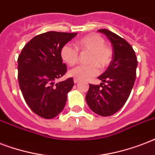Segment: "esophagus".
Listing matches in <instances>:
<instances>
[{
  "instance_id": "34e87169",
  "label": "esophagus",
  "mask_w": 155,
  "mask_h": 155,
  "mask_svg": "<svg viewBox=\"0 0 155 155\" xmlns=\"http://www.w3.org/2000/svg\"><path fill=\"white\" fill-rule=\"evenodd\" d=\"M74 83H75V84L79 83V80H77V79H74Z\"/></svg>"
}]
</instances>
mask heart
Returning <instances> with one entry per match:
<instances>
[{"label":"heart","instance_id":"b5f03b06","mask_svg":"<svg viewBox=\"0 0 155 155\" xmlns=\"http://www.w3.org/2000/svg\"><path fill=\"white\" fill-rule=\"evenodd\" d=\"M76 48L81 51L89 52L87 62L89 64L79 66L71 69L68 75L77 80H87L99 73L100 68L108 67L113 58V52L105 45V41L98 34H90L75 43ZM61 58L69 66H74L79 60L78 51L70 44L64 45L61 49Z\"/></svg>","mask_w":155,"mask_h":155}]
</instances>
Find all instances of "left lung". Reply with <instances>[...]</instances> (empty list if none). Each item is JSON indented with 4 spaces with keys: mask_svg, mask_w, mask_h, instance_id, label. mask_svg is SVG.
I'll use <instances>...</instances> for the list:
<instances>
[{
    "mask_svg": "<svg viewBox=\"0 0 155 155\" xmlns=\"http://www.w3.org/2000/svg\"><path fill=\"white\" fill-rule=\"evenodd\" d=\"M107 36L113 46V59L98 79L100 85L89 84L86 101L91 110L102 117L116 113L130 97L136 79L137 60L133 47L110 30H98Z\"/></svg>",
    "mask_w": 155,
    "mask_h": 155,
    "instance_id": "left-lung-1",
    "label": "left lung"
}]
</instances>
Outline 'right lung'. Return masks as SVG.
<instances>
[{
    "mask_svg": "<svg viewBox=\"0 0 155 155\" xmlns=\"http://www.w3.org/2000/svg\"><path fill=\"white\" fill-rule=\"evenodd\" d=\"M77 33L49 31L33 38L18 59V82L30 109L41 117L51 119L63 111L68 92L74 86L72 78L55 80L67 71L61 49Z\"/></svg>",
    "mask_w": 155,
    "mask_h": 155,
    "instance_id": "obj_1",
    "label": "right lung"
}]
</instances>
